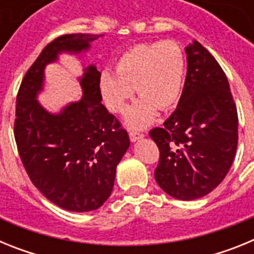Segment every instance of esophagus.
<instances>
[{"mask_svg":"<svg viewBox=\"0 0 254 254\" xmlns=\"http://www.w3.org/2000/svg\"><path fill=\"white\" fill-rule=\"evenodd\" d=\"M145 134L142 133V132H137V131H129V140L132 141V142H134V141L140 140V138H142Z\"/></svg>","mask_w":254,"mask_h":254,"instance_id":"1","label":"esophagus"}]
</instances>
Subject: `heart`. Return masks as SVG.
Wrapping results in <instances>:
<instances>
[{
  "label": "heart",
  "instance_id": "1",
  "mask_svg": "<svg viewBox=\"0 0 254 254\" xmlns=\"http://www.w3.org/2000/svg\"><path fill=\"white\" fill-rule=\"evenodd\" d=\"M117 73L104 71L100 90L107 107L122 113L133 96V89L142 98L128 111L131 127H146L160 111H168L179 102L186 77V56L174 40L138 44L126 51L116 66Z\"/></svg>",
  "mask_w": 254,
  "mask_h": 254
}]
</instances>
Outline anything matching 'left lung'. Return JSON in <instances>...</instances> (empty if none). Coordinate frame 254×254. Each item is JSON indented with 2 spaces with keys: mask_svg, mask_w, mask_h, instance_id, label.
Here are the masks:
<instances>
[{
  "mask_svg": "<svg viewBox=\"0 0 254 254\" xmlns=\"http://www.w3.org/2000/svg\"><path fill=\"white\" fill-rule=\"evenodd\" d=\"M186 52L178 107L150 137L160 152L158 185L169 196L190 201L210 193L228 174L238 146V112L225 72L210 52L198 42Z\"/></svg>",
  "mask_w": 254,
  "mask_h": 254,
  "instance_id": "1",
  "label": "left lung"
}]
</instances>
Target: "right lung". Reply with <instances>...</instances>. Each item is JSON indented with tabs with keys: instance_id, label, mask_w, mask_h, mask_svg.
<instances>
[{
	"instance_id": "add662e5",
	"label": "right lung",
	"mask_w": 254,
	"mask_h": 254,
	"mask_svg": "<svg viewBox=\"0 0 254 254\" xmlns=\"http://www.w3.org/2000/svg\"><path fill=\"white\" fill-rule=\"evenodd\" d=\"M94 34H64L49 42L22 78L16 96L13 134L31 183L61 208L86 212L111 196L116 169L129 146L128 133L102 104L100 76L87 67L82 99L55 116L35 99L44 67L61 52H81Z\"/></svg>"
}]
</instances>
